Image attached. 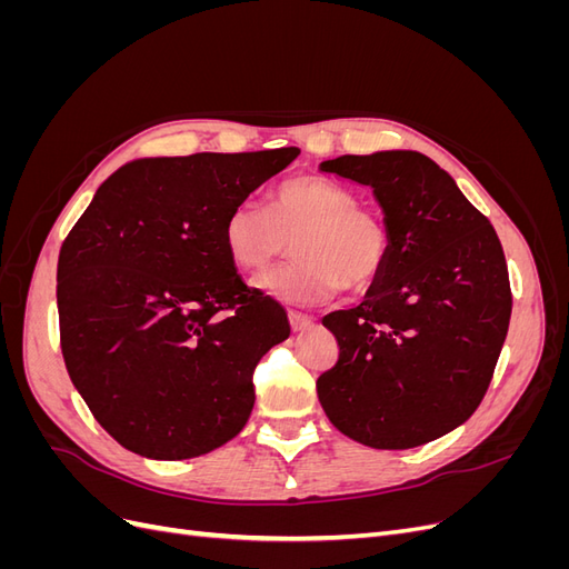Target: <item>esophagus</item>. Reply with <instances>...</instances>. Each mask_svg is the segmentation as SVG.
Returning <instances> with one entry per match:
<instances>
[{
  "mask_svg": "<svg viewBox=\"0 0 569 569\" xmlns=\"http://www.w3.org/2000/svg\"><path fill=\"white\" fill-rule=\"evenodd\" d=\"M289 325H291V330H295V332H306L316 325V318L297 313V311H289Z\"/></svg>",
  "mask_w": 569,
  "mask_h": 569,
  "instance_id": "esophagus-1",
  "label": "esophagus"
}]
</instances>
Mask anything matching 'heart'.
Wrapping results in <instances>:
<instances>
[{"label": "heart", "instance_id": "1", "mask_svg": "<svg viewBox=\"0 0 569 569\" xmlns=\"http://www.w3.org/2000/svg\"><path fill=\"white\" fill-rule=\"evenodd\" d=\"M291 239V263L258 278L268 297L295 306L335 299L343 287L363 291L382 278L391 256V234L380 216L358 206L349 187L303 176L282 182L268 206L244 199L222 222L230 261L258 272L280 258Z\"/></svg>", "mask_w": 569, "mask_h": 569}]
</instances>
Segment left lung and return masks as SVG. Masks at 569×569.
<instances>
[{"label": "left lung", "instance_id": "left-lung-1", "mask_svg": "<svg viewBox=\"0 0 569 569\" xmlns=\"http://www.w3.org/2000/svg\"><path fill=\"white\" fill-rule=\"evenodd\" d=\"M320 170L368 184L391 234L366 299L322 318L339 343L316 385L322 410L372 449L435 441L477 410L501 356L512 308L503 247L425 153L339 157Z\"/></svg>", "mask_w": 569, "mask_h": 569}]
</instances>
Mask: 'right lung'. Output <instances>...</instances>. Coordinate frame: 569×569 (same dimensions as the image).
Listing matches in <instances>:
<instances>
[{"label":"right lung","mask_w":569,"mask_h":569,"mask_svg":"<svg viewBox=\"0 0 569 569\" xmlns=\"http://www.w3.org/2000/svg\"><path fill=\"white\" fill-rule=\"evenodd\" d=\"M297 157L282 147L132 161L68 232L57 268L66 370L128 451L197 458L244 429L253 368L289 322L239 278L222 222Z\"/></svg>","instance_id":"add662e5"}]
</instances>
